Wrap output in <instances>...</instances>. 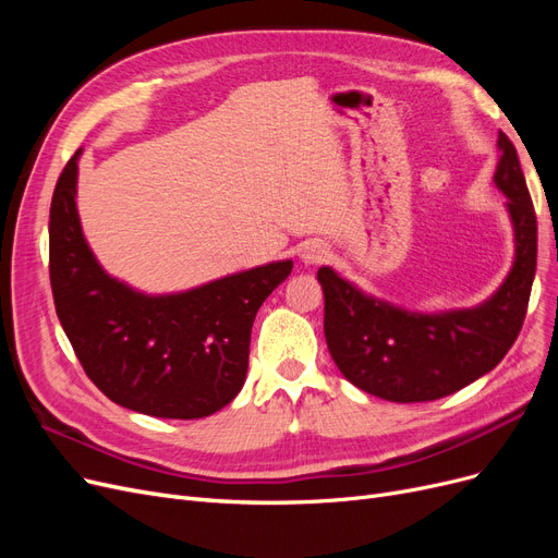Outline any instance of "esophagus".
<instances>
[{
    "instance_id": "34e87169",
    "label": "esophagus",
    "mask_w": 558,
    "mask_h": 558,
    "mask_svg": "<svg viewBox=\"0 0 558 558\" xmlns=\"http://www.w3.org/2000/svg\"><path fill=\"white\" fill-rule=\"evenodd\" d=\"M300 258H302V263H307V265L324 263L328 258V248L320 242H307L300 251Z\"/></svg>"
}]
</instances>
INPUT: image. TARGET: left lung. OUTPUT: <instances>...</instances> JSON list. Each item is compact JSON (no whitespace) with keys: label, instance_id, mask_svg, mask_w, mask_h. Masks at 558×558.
Listing matches in <instances>:
<instances>
[{"label":"left lung","instance_id":"left-lung-1","mask_svg":"<svg viewBox=\"0 0 558 558\" xmlns=\"http://www.w3.org/2000/svg\"><path fill=\"white\" fill-rule=\"evenodd\" d=\"M496 189L508 197L514 258L508 277L475 307L414 312L365 293L324 265V332L340 373L391 402H426L459 391L505 359L526 316L537 263V221L512 142L498 132Z\"/></svg>","mask_w":558,"mask_h":558}]
</instances>
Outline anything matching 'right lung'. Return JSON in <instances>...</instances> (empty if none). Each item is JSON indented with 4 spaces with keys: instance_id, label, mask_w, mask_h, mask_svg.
Listing matches in <instances>:
<instances>
[{
    "instance_id": "obj_1",
    "label": "right lung",
    "mask_w": 558,
    "mask_h": 558,
    "mask_svg": "<svg viewBox=\"0 0 558 558\" xmlns=\"http://www.w3.org/2000/svg\"><path fill=\"white\" fill-rule=\"evenodd\" d=\"M78 148L50 202V286L60 324L93 384L132 412L202 418L242 391L251 326L291 275L275 260L174 293H144L111 277L83 234Z\"/></svg>"
}]
</instances>
